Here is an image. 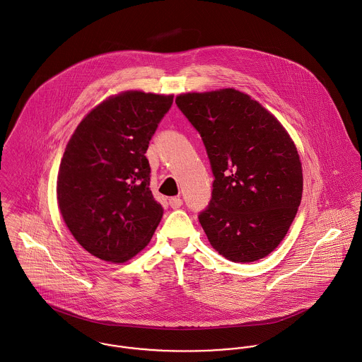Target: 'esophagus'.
<instances>
[{"label": "esophagus", "mask_w": 362, "mask_h": 362, "mask_svg": "<svg viewBox=\"0 0 362 362\" xmlns=\"http://www.w3.org/2000/svg\"><path fill=\"white\" fill-rule=\"evenodd\" d=\"M169 205L173 208V209H177L183 205V200L180 197H172L169 199Z\"/></svg>", "instance_id": "1"}]
</instances>
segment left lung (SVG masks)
I'll return each instance as SVG.
<instances>
[{
	"instance_id": "8db88e82",
	"label": "left lung",
	"mask_w": 362,
	"mask_h": 362,
	"mask_svg": "<svg viewBox=\"0 0 362 362\" xmlns=\"http://www.w3.org/2000/svg\"><path fill=\"white\" fill-rule=\"evenodd\" d=\"M176 105L200 133L214 175L199 215L211 245L233 262L272 252L301 201L297 148L279 121L235 88L187 93Z\"/></svg>"
}]
</instances>
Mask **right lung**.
Here are the masks:
<instances>
[{
	"mask_svg": "<svg viewBox=\"0 0 362 362\" xmlns=\"http://www.w3.org/2000/svg\"><path fill=\"white\" fill-rule=\"evenodd\" d=\"M172 103L173 95L143 91L111 97L87 114L65 148L58 205L74 238L100 259H130L161 221L146 151Z\"/></svg>",
	"mask_w": 362,
	"mask_h": 362,
	"instance_id": "1",
	"label": "right lung"
}]
</instances>
